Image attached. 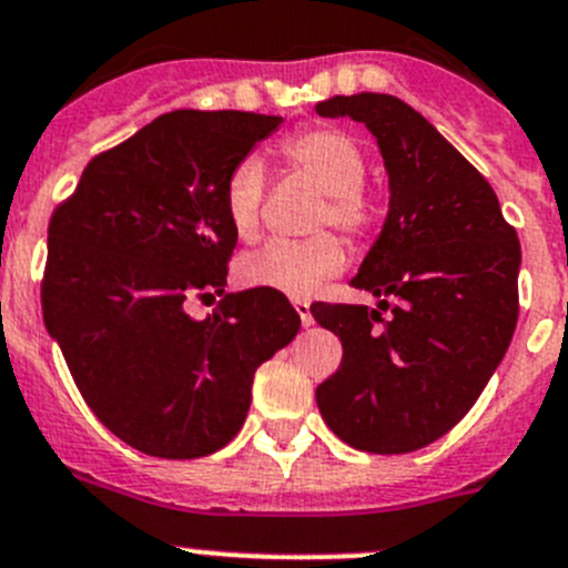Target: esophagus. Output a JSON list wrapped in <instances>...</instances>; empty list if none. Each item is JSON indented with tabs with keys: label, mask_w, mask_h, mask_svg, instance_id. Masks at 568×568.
Returning a JSON list of instances; mask_svg holds the SVG:
<instances>
[{
	"label": "esophagus",
	"mask_w": 568,
	"mask_h": 568,
	"mask_svg": "<svg viewBox=\"0 0 568 568\" xmlns=\"http://www.w3.org/2000/svg\"><path fill=\"white\" fill-rule=\"evenodd\" d=\"M293 306H295V312H298L301 315V323H304V326H312V312H310V301H293Z\"/></svg>",
	"instance_id": "esophagus-1"
}]
</instances>
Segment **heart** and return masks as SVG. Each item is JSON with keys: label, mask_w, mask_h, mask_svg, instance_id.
<instances>
[{"label": "heart", "mask_w": 568, "mask_h": 568, "mask_svg": "<svg viewBox=\"0 0 568 568\" xmlns=\"http://www.w3.org/2000/svg\"><path fill=\"white\" fill-rule=\"evenodd\" d=\"M287 164L310 178L326 203L317 209L315 229H337L348 240L365 242L379 229V203L362 186L365 181V153L348 133L337 128H310L290 136L281 148ZM267 181L262 161L247 155L234 170L223 189V209L231 231L242 242H253L262 229V206ZM348 264L343 242L334 234H315L310 240H278L247 253L236 264V275L245 287L278 290L293 298H306L323 281L343 273Z\"/></svg>", "instance_id": "obj_1"}]
</instances>
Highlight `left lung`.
I'll return each mask as SVG.
<instances>
[{
    "label": "left lung",
    "mask_w": 568,
    "mask_h": 568,
    "mask_svg": "<svg viewBox=\"0 0 568 568\" xmlns=\"http://www.w3.org/2000/svg\"><path fill=\"white\" fill-rule=\"evenodd\" d=\"M317 113L365 122L390 178L385 229L351 278L379 310L312 306L343 343L317 407L354 449L407 455L474 407L505 356L521 245L490 183L407 102L365 91L317 102ZM387 308L392 317L382 318Z\"/></svg>",
    "instance_id": "obj_1"
}]
</instances>
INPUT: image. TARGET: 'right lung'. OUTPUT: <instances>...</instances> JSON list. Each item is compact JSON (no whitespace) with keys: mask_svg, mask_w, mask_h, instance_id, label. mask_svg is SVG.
<instances>
[{"mask_svg":"<svg viewBox=\"0 0 568 568\" xmlns=\"http://www.w3.org/2000/svg\"><path fill=\"white\" fill-rule=\"evenodd\" d=\"M284 119L172 111L94 155L52 212L41 306L91 413L133 449L194 460L223 449L253 374L301 315L278 290L224 295L203 322L185 301L225 293L236 234L229 172Z\"/></svg>","mask_w":568,"mask_h":568,"instance_id":"1","label":"right lung"}]
</instances>
